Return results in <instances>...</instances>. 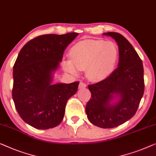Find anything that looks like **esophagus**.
<instances>
[{
  "instance_id": "esophagus-1",
  "label": "esophagus",
  "mask_w": 156,
  "mask_h": 156,
  "mask_svg": "<svg viewBox=\"0 0 156 156\" xmlns=\"http://www.w3.org/2000/svg\"><path fill=\"white\" fill-rule=\"evenodd\" d=\"M86 87H87V84H86V83H84L82 82H81L80 83V85H79V89H83V88H86Z\"/></svg>"
}]
</instances>
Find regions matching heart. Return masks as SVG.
I'll use <instances>...</instances> for the list:
<instances>
[{
    "label": "heart",
    "mask_w": 156,
    "mask_h": 156,
    "mask_svg": "<svg viewBox=\"0 0 156 156\" xmlns=\"http://www.w3.org/2000/svg\"><path fill=\"white\" fill-rule=\"evenodd\" d=\"M71 60L63 62L67 73L76 75L79 69H86L91 81L103 80L112 73L119 58L117 46L112 41L86 39L76 43L69 51Z\"/></svg>",
    "instance_id": "obj_1"
}]
</instances>
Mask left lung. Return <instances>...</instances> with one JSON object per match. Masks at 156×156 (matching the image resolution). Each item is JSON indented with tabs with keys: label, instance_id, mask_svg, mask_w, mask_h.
I'll return each mask as SVG.
<instances>
[{
	"label": "left lung",
	"instance_id": "1",
	"mask_svg": "<svg viewBox=\"0 0 156 156\" xmlns=\"http://www.w3.org/2000/svg\"><path fill=\"white\" fill-rule=\"evenodd\" d=\"M115 40L119 48L118 67L110 75L89 85L91 98L86 105L91 123L101 128H114L136 113L144 92V67L128 40L117 32L103 33Z\"/></svg>",
	"mask_w": 156,
	"mask_h": 156
}]
</instances>
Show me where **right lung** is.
<instances>
[{
	"label": "right lung",
	"instance_id": "1",
	"mask_svg": "<svg viewBox=\"0 0 156 156\" xmlns=\"http://www.w3.org/2000/svg\"><path fill=\"white\" fill-rule=\"evenodd\" d=\"M77 35L39 36L18 54L13 67L12 98L20 116L31 127L48 129L58 126L67 101L77 91L79 82L52 83L65 50Z\"/></svg>",
	"mask_w": 156,
	"mask_h": 156
}]
</instances>
